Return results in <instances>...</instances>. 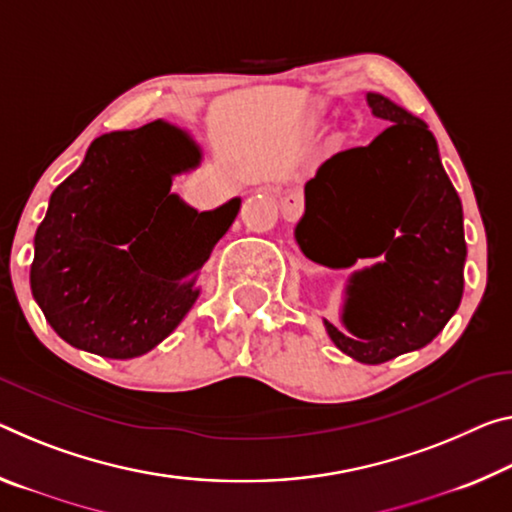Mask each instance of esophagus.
<instances>
[{"label": "esophagus", "instance_id": "34e87169", "mask_svg": "<svg viewBox=\"0 0 512 512\" xmlns=\"http://www.w3.org/2000/svg\"><path fill=\"white\" fill-rule=\"evenodd\" d=\"M280 209L287 221H294V218H298V214L303 212V198L296 196V193H291V196H285L280 200Z\"/></svg>", "mask_w": 512, "mask_h": 512}]
</instances>
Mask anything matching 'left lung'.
I'll return each instance as SVG.
<instances>
[{
    "instance_id": "left-lung-1",
    "label": "left lung",
    "mask_w": 512,
    "mask_h": 512,
    "mask_svg": "<svg viewBox=\"0 0 512 512\" xmlns=\"http://www.w3.org/2000/svg\"><path fill=\"white\" fill-rule=\"evenodd\" d=\"M387 129L364 148L332 154L305 184L294 237L303 255L351 269L339 321L323 319L339 351L380 364L431 344L456 314L465 287L462 205L424 120L367 93Z\"/></svg>"
}]
</instances>
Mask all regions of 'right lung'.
Wrapping results in <instances>:
<instances>
[{
	"label": "right lung",
	"instance_id": "1",
	"mask_svg": "<svg viewBox=\"0 0 512 512\" xmlns=\"http://www.w3.org/2000/svg\"><path fill=\"white\" fill-rule=\"evenodd\" d=\"M200 145L154 120L102 134L50 196L34 237L31 294L63 342L111 360L139 358L180 326L198 275L241 198L198 212L170 191Z\"/></svg>",
	"mask_w": 512,
	"mask_h": 512
}]
</instances>
